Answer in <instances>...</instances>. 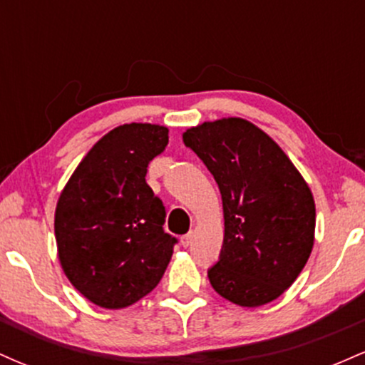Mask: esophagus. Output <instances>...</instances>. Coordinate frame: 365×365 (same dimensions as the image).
I'll return each instance as SVG.
<instances>
[{
    "label": "esophagus",
    "mask_w": 365,
    "mask_h": 365,
    "mask_svg": "<svg viewBox=\"0 0 365 365\" xmlns=\"http://www.w3.org/2000/svg\"><path fill=\"white\" fill-rule=\"evenodd\" d=\"M192 242H194V232L187 233V235H183V237H182V245H183V247L192 245Z\"/></svg>",
    "instance_id": "34e87169"
}]
</instances>
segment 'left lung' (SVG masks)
<instances>
[{
    "instance_id": "obj_1",
    "label": "left lung",
    "mask_w": 365,
    "mask_h": 365,
    "mask_svg": "<svg viewBox=\"0 0 365 365\" xmlns=\"http://www.w3.org/2000/svg\"><path fill=\"white\" fill-rule=\"evenodd\" d=\"M183 144L211 171L223 199V249L207 271L212 288L240 307L273 302L312 252L316 204L307 182L244 118L204 121L183 133Z\"/></svg>"
}]
</instances>
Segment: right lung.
Returning <instances> with one entry per match:
<instances>
[{"label": "right lung", "mask_w": 365, "mask_h": 365, "mask_svg": "<svg viewBox=\"0 0 365 365\" xmlns=\"http://www.w3.org/2000/svg\"><path fill=\"white\" fill-rule=\"evenodd\" d=\"M168 128L125 123L92 145L61 190L54 237L63 273L92 304L123 309L156 288L177 238L163 200L145 183Z\"/></svg>", "instance_id": "1"}]
</instances>
